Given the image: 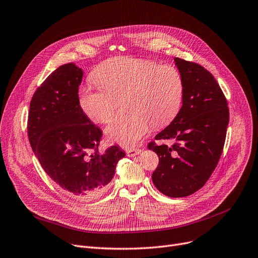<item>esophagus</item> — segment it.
I'll return each instance as SVG.
<instances>
[{
    "label": "esophagus",
    "instance_id": "esophagus-1",
    "mask_svg": "<svg viewBox=\"0 0 258 258\" xmlns=\"http://www.w3.org/2000/svg\"><path fill=\"white\" fill-rule=\"evenodd\" d=\"M142 152V150L141 149H139V148H131V149H128V150H126V154H127V156H136V155H138V154H140Z\"/></svg>",
    "mask_w": 258,
    "mask_h": 258
}]
</instances>
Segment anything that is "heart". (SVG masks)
Listing matches in <instances>:
<instances>
[{
	"label": "heart",
	"instance_id": "obj_1",
	"mask_svg": "<svg viewBox=\"0 0 258 258\" xmlns=\"http://www.w3.org/2000/svg\"><path fill=\"white\" fill-rule=\"evenodd\" d=\"M97 84L82 85L79 103L91 120L107 124L116 112L118 100L129 113L116 117L106 129L109 140L133 147L148 134L151 124L163 127L178 113L185 82L173 65L150 58L117 56L107 59L92 73Z\"/></svg>",
	"mask_w": 258,
	"mask_h": 258
}]
</instances>
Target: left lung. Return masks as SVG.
<instances>
[{"mask_svg": "<svg viewBox=\"0 0 258 258\" xmlns=\"http://www.w3.org/2000/svg\"><path fill=\"white\" fill-rule=\"evenodd\" d=\"M185 82L179 112L155 137L170 143L148 148L158 155L152 173L154 186L170 198L193 194L210 178L223 153L229 124V108L224 92L211 75L198 63L175 58Z\"/></svg>", "mask_w": 258, "mask_h": 258, "instance_id": "left-lung-1", "label": "left lung"}]
</instances>
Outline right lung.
I'll return each instance as SVG.
<instances>
[{"label": "right lung", "mask_w": 258, "mask_h": 258, "mask_svg": "<svg viewBox=\"0 0 258 258\" xmlns=\"http://www.w3.org/2000/svg\"><path fill=\"white\" fill-rule=\"evenodd\" d=\"M82 69L69 63L55 69L32 95L27 119L31 148L45 172L78 199L101 195L125 152L99 150L103 132L82 111Z\"/></svg>", "instance_id": "obj_1"}]
</instances>
